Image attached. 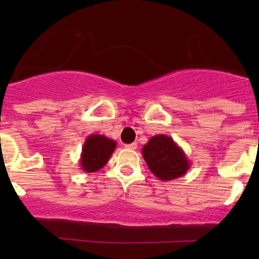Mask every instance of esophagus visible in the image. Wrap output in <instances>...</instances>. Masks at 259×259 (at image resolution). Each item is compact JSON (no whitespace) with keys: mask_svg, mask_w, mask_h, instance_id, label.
Masks as SVG:
<instances>
[{"mask_svg":"<svg viewBox=\"0 0 259 259\" xmlns=\"http://www.w3.org/2000/svg\"><path fill=\"white\" fill-rule=\"evenodd\" d=\"M125 148H127V150H136V148H138V145H136V142H133V144H126Z\"/></svg>","mask_w":259,"mask_h":259,"instance_id":"esophagus-1","label":"esophagus"}]
</instances>
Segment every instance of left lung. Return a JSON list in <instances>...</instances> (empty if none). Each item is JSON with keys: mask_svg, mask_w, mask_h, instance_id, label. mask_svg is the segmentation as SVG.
Here are the masks:
<instances>
[{"mask_svg": "<svg viewBox=\"0 0 259 259\" xmlns=\"http://www.w3.org/2000/svg\"><path fill=\"white\" fill-rule=\"evenodd\" d=\"M141 152L151 173L162 181L178 179L191 167L183 148L170 136L163 134L152 136Z\"/></svg>", "mask_w": 259, "mask_h": 259, "instance_id": "obj_1", "label": "left lung"}]
</instances>
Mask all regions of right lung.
Returning a JSON list of instances; mask_svg holds the SVG:
<instances>
[{
    "label": "right lung",
    "instance_id": "right-lung-1",
    "mask_svg": "<svg viewBox=\"0 0 259 259\" xmlns=\"http://www.w3.org/2000/svg\"><path fill=\"white\" fill-rule=\"evenodd\" d=\"M117 142L100 134L88 136L80 154V167L86 173H95L102 169L114 152Z\"/></svg>",
    "mask_w": 259,
    "mask_h": 259
}]
</instances>
